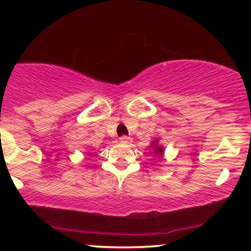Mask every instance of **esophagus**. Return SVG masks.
Here are the masks:
<instances>
[{
    "label": "esophagus",
    "instance_id": "obj_1",
    "mask_svg": "<svg viewBox=\"0 0 251 251\" xmlns=\"http://www.w3.org/2000/svg\"><path fill=\"white\" fill-rule=\"evenodd\" d=\"M120 141L122 142V144H130L131 142V137L126 136V135H122L120 137Z\"/></svg>",
    "mask_w": 251,
    "mask_h": 251
}]
</instances>
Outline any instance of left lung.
I'll return each mask as SVG.
<instances>
[{
	"label": "left lung",
	"mask_w": 251,
	"mask_h": 251,
	"mask_svg": "<svg viewBox=\"0 0 251 251\" xmlns=\"http://www.w3.org/2000/svg\"><path fill=\"white\" fill-rule=\"evenodd\" d=\"M152 146L154 147V154L157 155V157L160 158L161 155H163V153H164V148L161 147V146H159V145H158V141H154V142H153Z\"/></svg>",
	"instance_id": "8db88e82"
}]
</instances>
